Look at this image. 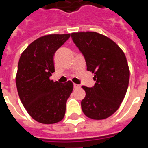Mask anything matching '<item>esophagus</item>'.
I'll use <instances>...</instances> for the list:
<instances>
[{"label": "esophagus", "instance_id": "34e87169", "mask_svg": "<svg viewBox=\"0 0 148 148\" xmlns=\"http://www.w3.org/2000/svg\"><path fill=\"white\" fill-rule=\"evenodd\" d=\"M81 87L80 84H74V88H79Z\"/></svg>", "mask_w": 148, "mask_h": 148}]
</instances>
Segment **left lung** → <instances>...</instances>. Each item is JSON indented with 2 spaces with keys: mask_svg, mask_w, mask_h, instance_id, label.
<instances>
[{
  "mask_svg": "<svg viewBox=\"0 0 148 148\" xmlns=\"http://www.w3.org/2000/svg\"><path fill=\"white\" fill-rule=\"evenodd\" d=\"M71 38L96 82L92 88L82 86L86 93L82 111L92 119H106L119 109L128 88L126 56L115 42L95 32H74Z\"/></svg>",
  "mask_w": 148,
  "mask_h": 148,
  "instance_id": "obj_1",
  "label": "left lung"
}]
</instances>
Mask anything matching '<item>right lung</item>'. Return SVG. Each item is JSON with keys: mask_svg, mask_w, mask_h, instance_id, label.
<instances>
[{"mask_svg": "<svg viewBox=\"0 0 148 148\" xmlns=\"http://www.w3.org/2000/svg\"><path fill=\"white\" fill-rule=\"evenodd\" d=\"M71 34H53L36 39L21 53L18 65L16 86L22 105L35 120L44 124L64 119L73 83L49 79L54 69L53 56Z\"/></svg>", "mask_w": 148, "mask_h": 148, "instance_id": "right-lung-1", "label": "right lung"}]
</instances>
